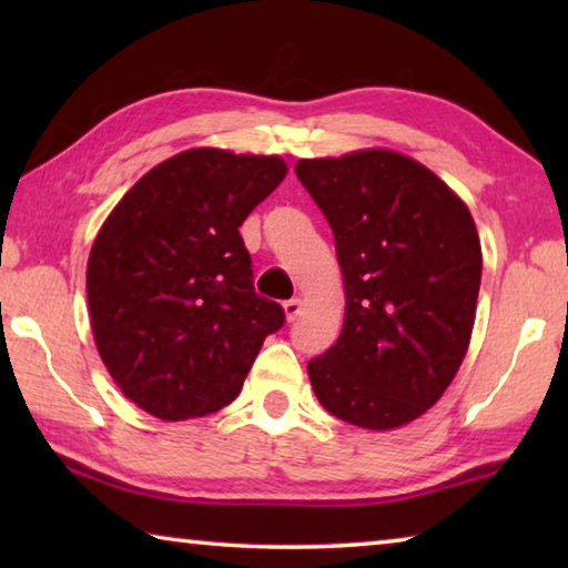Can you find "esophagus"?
Here are the masks:
<instances>
[{"label": "esophagus", "mask_w": 568, "mask_h": 568, "mask_svg": "<svg viewBox=\"0 0 568 568\" xmlns=\"http://www.w3.org/2000/svg\"><path fill=\"white\" fill-rule=\"evenodd\" d=\"M283 311H285V318L293 323L303 311V301H301V297H291V301L283 303Z\"/></svg>", "instance_id": "esophagus-1"}]
</instances>
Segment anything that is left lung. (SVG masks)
Segmentation results:
<instances>
[{
    "instance_id": "1",
    "label": "left lung",
    "mask_w": 568,
    "mask_h": 568,
    "mask_svg": "<svg viewBox=\"0 0 568 568\" xmlns=\"http://www.w3.org/2000/svg\"><path fill=\"white\" fill-rule=\"evenodd\" d=\"M295 175L333 230L345 285L341 338L307 363L335 418L390 430L423 416L464 363L480 287L468 207L390 150L301 160Z\"/></svg>"
}]
</instances>
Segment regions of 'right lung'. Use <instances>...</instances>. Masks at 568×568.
Listing matches in <instances>:
<instances>
[{
  "label": "right lung",
  "instance_id": "1",
  "mask_svg": "<svg viewBox=\"0 0 568 568\" xmlns=\"http://www.w3.org/2000/svg\"><path fill=\"white\" fill-rule=\"evenodd\" d=\"M285 172L275 155L185 150L134 182L94 237V343L124 396L155 418L233 403L283 328V307L255 293L240 225Z\"/></svg>",
  "mask_w": 568,
  "mask_h": 568
}]
</instances>
